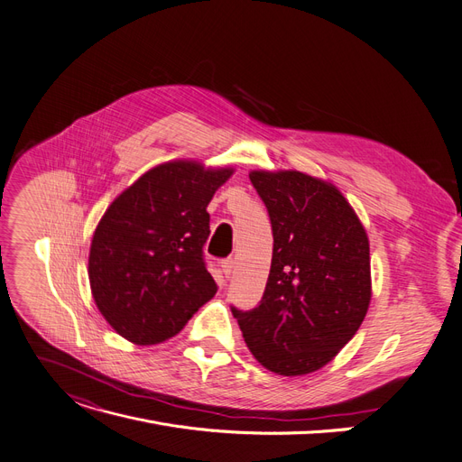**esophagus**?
I'll list each match as a JSON object with an SVG mask.
<instances>
[{"mask_svg": "<svg viewBox=\"0 0 462 462\" xmlns=\"http://www.w3.org/2000/svg\"><path fill=\"white\" fill-rule=\"evenodd\" d=\"M220 270H223L225 277H230V273L234 270V260L232 258H225L223 263H220Z\"/></svg>", "mask_w": 462, "mask_h": 462, "instance_id": "esophagus-1", "label": "esophagus"}]
</instances>
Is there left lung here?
Instances as JSON below:
<instances>
[{
    "instance_id": "left-lung-1",
    "label": "left lung",
    "mask_w": 462,
    "mask_h": 462,
    "mask_svg": "<svg viewBox=\"0 0 462 462\" xmlns=\"http://www.w3.org/2000/svg\"><path fill=\"white\" fill-rule=\"evenodd\" d=\"M268 209L273 254L260 304L232 308L245 344L279 375H304L337 355L366 317L370 244L334 185L300 171H251Z\"/></svg>"
}]
</instances>
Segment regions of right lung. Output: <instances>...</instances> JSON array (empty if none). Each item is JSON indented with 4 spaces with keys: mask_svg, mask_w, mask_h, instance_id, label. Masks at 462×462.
Wrapping results in <instances>:
<instances>
[{
    "mask_svg": "<svg viewBox=\"0 0 462 462\" xmlns=\"http://www.w3.org/2000/svg\"><path fill=\"white\" fill-rule=\"evenodd\" d=\"M232 173L192 160L160 164L115 198L99 220L90 289L97 310L128 342H166L215 296L204 258L208 204Z\"/></svg>",
    "mask_w": 462,
    "mask_h": 462,
    "instance_id": "obj_1",
    "label": "right lung"
}]
</instances>
